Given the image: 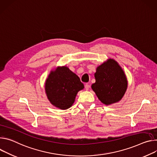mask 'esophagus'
<instances>
[{
	"label": "esophagus",
	"instance_id": "34e87169",
	"mask_svg": "<svg viewBox=\"0 0 157 157\" xmlns=\"http://www.w3.org/2000/svg\"><path fill=\"white\" fill-rule=\"evenodd\" d=\"M90 88V85L88 84V83H86L85 85V89L86 90H88Z\"/></svg>",
	"mask_w": 157,
	"mask_h": 157
}]
</instances>
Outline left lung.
Listing matches in <instances>:
<instances>
[{"mask_svg":"<svg viewBox=\"0 0 157 157\" xmlns=\"http://www.w3.org/2000/svg\"><path fill=\"white\" fill-rule=\"evenodd\" d=\"M94 75L95 83L92 85V89L103 104L109 105L122 98L128 82L117 62L112 59H108L97 68Z\"/></svg>","mask_w":157,"mask_h":157,"instance_id":"left-lung-1","label":"left lung"}]
</instances>
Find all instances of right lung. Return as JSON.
Here are the masks:
<instances>
[{
  "label": "right lung",
  "instance_id": "add662e5",
  "mask_svg": "<svg viewBox=\"0 0 157 157\" xmlns=\"http://www.w3.org/2000/svg\"><path fill=\"white\" fill-rule=\"evenodd\" d=\"M83 88L80 78L66 66L57 67L52 71L45 84L48 100L62 110L72 107L78 92Z\"/></svg>",
  "mask_w": 157,
  "mask_h": 157
}]
</instances>
